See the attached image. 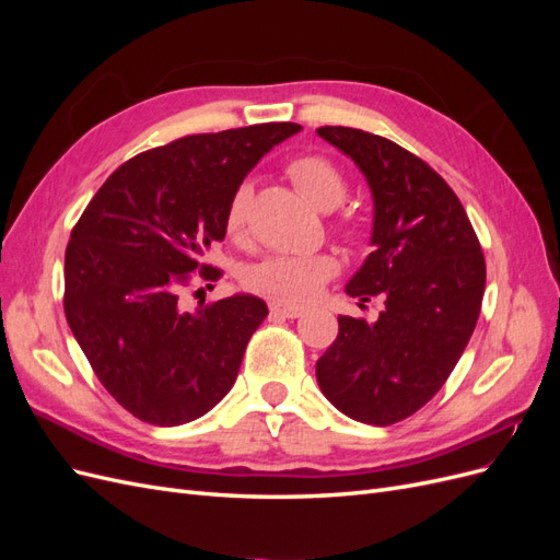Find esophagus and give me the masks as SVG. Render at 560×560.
I'll list each match as a JSON object with an SVG mask.
<instances>
[{
	"instance_id": "obj_1",
	"label": "esophagus",
	"mask_w": 560,
	"mask_h": 560,
	"mask_svg": "<svg viewBox=\"0 0 560 560\" xmlns=\"http://www.w3.org/2000/svg\"><path fill=\"white\" fill-rule=\"evenodd\" d=\"M270 315H273V317L296 319V317L303 315V308H296V306H278V303H270Z\"/></svg>"
}]
</instances>
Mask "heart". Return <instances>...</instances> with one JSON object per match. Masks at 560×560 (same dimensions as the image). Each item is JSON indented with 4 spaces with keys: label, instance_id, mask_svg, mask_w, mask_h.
I'll return each mask as SVG.
<instances>
[{
    "label": "heart",
    "instance_id": "1",
    "mask_svg": "<svg viewBox=\"0 0 560 560\" xmlns=\"http://www.w3.org/2000/svg\"><path fill=\"white\" fill-rule=\"evenodd\" d=\"M287 175L296 189L306 196L315 208L334 210L348 196V179L331 159L322 154H303L287 163ZM252 202V186L241 184L229 198L224 212V229L231 238H238L247 222ZM348 238H360V226H341ZM338 264L329 254H278L261 264L252 266L245 284L252 292L266 296L278 306H303L308 303L322 284L336 276Z\"/></svg>",
    "mask_w": 560,
    "mask_h": 560
}]
</instances>
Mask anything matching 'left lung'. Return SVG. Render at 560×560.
Listing matches in <instances>:
<instances>
[{
	"label": "left lung",
	"mask_w": 560,
	"mask_h": 560,
	"mask_svg": "<svg viewBox=\"0 0 560 560\" xmlns=\"http://www.w3.org/2000/svg\"><path fill=\"white\" fill-rule=\"evenodd\" d=\"M374 194L376 249L348 282L360 301L381 296L374 325L338 317L315 364L325 397L366 425H395L422 409L451 376L477 327L486 259L460 198L436 171L381 135L322 126Z\"/></svg>",
	"instance_id": "8db88e82"
}]
</instances>
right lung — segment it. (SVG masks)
Masks as SVG:
<instances>
[{"label": "right lung", "mask_w": 560, "mask_h": 560, "mask_svg": "<svg viewBox=\"0 0 560 560\" xmlns=\"http://www.w3.org/2000/svg\"><path fill=\"white\" fill-rule=\"evenodd\" d=\"M299 124L186 135L142 151L107 177L65 252V317L97 381L128 413L173 428L208 413L238 376L268 315L238 294L184 308L194 282H217L206 261L224 241L229 198L270 147Z\"/></svg>", "instance_id": "add662e5"}]
</instances>
